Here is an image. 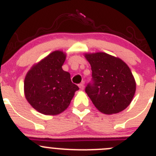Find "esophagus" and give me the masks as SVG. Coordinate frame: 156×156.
<instances>
[{
  "label": "esophagus",
  "mask_w": 156,
  "mask_h": 156,
  "mask_svg": "<svg viewBox=\"0 0 156 156\" xmlns=\"http://www.w3.org/2000/svg\"><path fill=\"white\" fill-rule=\"evenodd\" d=\"M78 87H79L80 89H81V90H83L84 88H85V85H84L83 83H81V84H79V85H78Z\"/></svg>",
  "instance_id": "1"
}]
</instances>
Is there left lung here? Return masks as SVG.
Listing matches in <instances>:
<instances>
[{
	"label": "left lung",
	"mask_w": 156,
	"mask_h": 156,
	"mask_svg": "<svg viewBox=\"0 0 156 156\" xmlns=\"http://www.w3.org/2000/svg\"><path fill=\"white\" fill-rule=\"evenodd\" d=\"M92 68V81L85 92L102 113L113 114L123 111L132 101L136 82L132 73L121 59L99 52L85 54Z\"/></svg>",
	"instance_id": "left-lung-1"
}]
</instances>
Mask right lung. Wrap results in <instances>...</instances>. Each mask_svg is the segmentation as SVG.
I'll return each mask as SVG.
<instances>
[{
    "instance_id": "right-lung-1",
    "label": "right lung",
    "mask_w": 156,
    "mask_h": 156,
    "mask_svg": "<svg viewBox=\"0 0 156 156\" xmlns=\"http://www.w3.org/2000/svg\"><path fill=\"white\" fill-rule=\"evenodd\" d=\"M66 59L63 51L52 52L28 71L24 92L29 104L45 115H57L70 105L79 89L71 75L62 69Z\"/></svg>"
}]
</instances>
